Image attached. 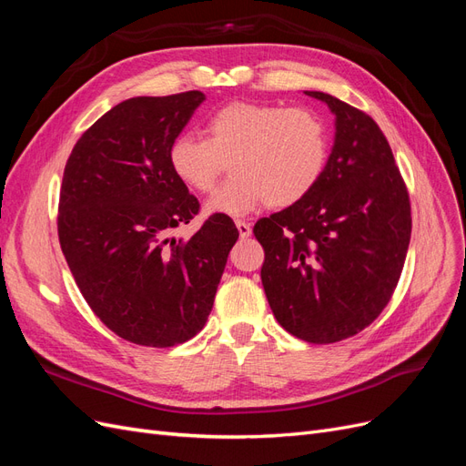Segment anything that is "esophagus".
<instances>
[{
  "instance_id": "34e87169",
  "label": "esophagus",
  "mask_w": 466,
  "mask_h": 466,
  "mask_svg": "<svg viewBox=\"0 0 466 466\" xmlns=\"http://www.w3.org/2000/svg\"><path fill=\"white\" fill-rule=\"evenodd\" d=\"M235 225H237V229H238V235H241L243 238H245V237H248V235L252 233L250 223H248V221H245V219H235Z\"/></svg>"
}]
</instances>
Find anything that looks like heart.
Segmentation results:
<instances>
[{"instance_id":"b5f03b06","label":"heart","mask_w":466,"mask_h":466,"mask_svg":"<svg viewBox=\"0 0 466 466\" xmlns=\"http://www.w3.org/2000/svg\"><path fill=\"white\" fill-rule=\"evenodd\" d=\"M204 130L206 137L177 136L168 165L187 187L206 194L229 161L233 175L206 204L211 214L238 216L262 204L289 208L319 185L329 163L327 124L305 106L229 103Z\"/></svg>"}]
</instances>
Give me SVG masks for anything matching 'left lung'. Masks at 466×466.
I'll list each match as a JSON object with an SVG mask.
<instances>
[{
  "label": "left lung",
  "mask_w": 466,
  "mask_h": 466,
  "mask_svg": "<svg viewBox=\"0 0 466 466\" xmlns=\"http://www.w3.org/2000/svg\"><path fill=\"white\" fill-rule=\"evenodd\" d=\"M336 136L319 185L257 221L266 299L289 334L332 344L361 332L399 284L412 233L410 196L385 134L363 110L320 91Z\"/></svg>",
  "instance_id": "left-lung-1"
}]
</instances>
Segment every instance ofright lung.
<instances>
[{"mask_svg": "<svg viewBox=\"0 0 466 466\" xmlns=\"http://www.w3.org/2000/svg\"><path fill=\"white\" fill-rule=\"evenodd\" d=\"M204 98H128L83 132L64 168L66 262L93 313L139 346L171 348L204 329L238 238L225 214L209 216L188 241L168 237L200 211L168 165V146Z\"/></svg>", "mask_w": 466, "mask_h": 466, "instance_id": "obj_1", "label": "right lung"}]
</instances>
